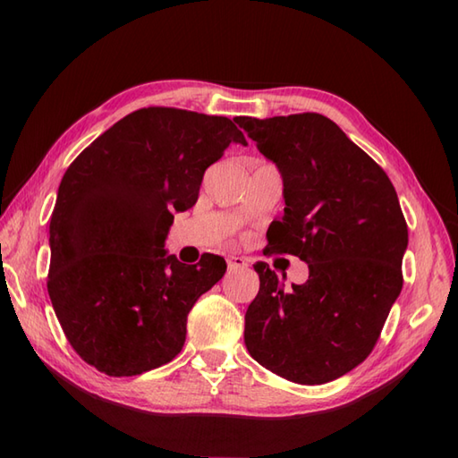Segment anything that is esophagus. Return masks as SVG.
<instances>
[{"instance_id":"34e87169","label":"esophagus","mask_w":458,"mask_h":458,"mask_svg":"<svg viewBox=\"0 0 458 458\" xmlns=\"http://www.w3.org/2000/svg\"><path fill=\"white\" fill-rule=\"evenodd\" d=\"M226 264H228V269H230V271L248 267V261H246L244 258H240V256H228V258H226Z\"/></svg>"}]
</instances>
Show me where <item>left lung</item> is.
I'll list each match as a JSON object with an SVG mask.
<instances>
[{"label": "left lung", "instance_id": "1", "mask_svg": "<svg viewBox=\"0 0 458 458\" xmlns=\"http://www.w3.org/2000/svg\"><path fill=\"white\" fill-rule=\"evenodd\" d=\"M284 177L285 212L267 230L266 256L309 264L285 289L266 261L246 310L251 358L295 384H327L372 352L403 287L407 224L386 171L315 112L238 118Z\"/></svg>", "mask_w": 458, "mask_h": 458}]
</instances>
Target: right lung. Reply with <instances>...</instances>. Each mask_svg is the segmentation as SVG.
Returning a JSON list of instances; mask_svg holds the SVG:
<instances>
[{"mask_svg": "<svg viewBox=\"0 0 458 458\" xmlns=\"http://www.w3.org/2000/svg\"><path fill=\"white\" fill-rule=\"evenodd\" d=\"M222 115L151 106L94 140L58 187L48 226L47 289L86 364L138 376L181 352L187 317L226 261L187 266L163 250L173 212L191 208L228 145H246Z\"/></svg>", "mask_w": 458, "mask_h": 458, "instance_id": "1", "label": "right lung"}]
</instances>
